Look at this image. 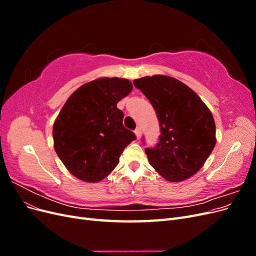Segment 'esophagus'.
I'll use <instances>...</instances> for the list:
<instances>
[{
  "instance_id": "34e87169",
  "label": "esophagus",
  "mask_w": 256,
  "mask_h": 256,
  "mask_svg": "<svg viewBox=\"0 0 256 256\" xmlns=\"http://www.w3.org/2000/svg\"><path fill=\"white\" fill-rule=\"evenodd\" d=\"M134 134H136V138L138 140V138H140L141 136H142V130H141V128L138 127V128L134 130Z\"/></svg>"
}]
</instances>
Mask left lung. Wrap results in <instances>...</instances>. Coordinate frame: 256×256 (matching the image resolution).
<instances>
[{"instance_id":"1","label":"left lung","mask_w":256,"mask_h":256,"mask_svg":"<svg viewBox=\"0 0 256 256\" xmlns=\"http://www.w3.org/2000/svg\"><path fill=\"white\" fill-rule=\"evenodd\" d=\"M134 84L150 100L159 120V142L145 148L150 164L168 182L188 180L216 145L210 110L196 92L172 76H144Z\"/></svg>"}]
</instances>
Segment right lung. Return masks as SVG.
I'll return each instance as SVG.
<instances>
[{
  "instance_id": "right-lung-1",
  "label": "right lung",
  "mask_w": 256,
  "mask_h": 256,
  "mask_svg": "<svg viewBox=\"0 0 256 256\" xmlns=\"http://www.w3.org/2000/svg\"><path fill=\"white\" fill-rule=\"evenodd\" d=\"M132 90L127 79L100 78L83 84L67 99L53 125L54 150L67 170L97 182L118 164L136 134L122 125L118 102Z\"/></svg>"
}]
</instances>
